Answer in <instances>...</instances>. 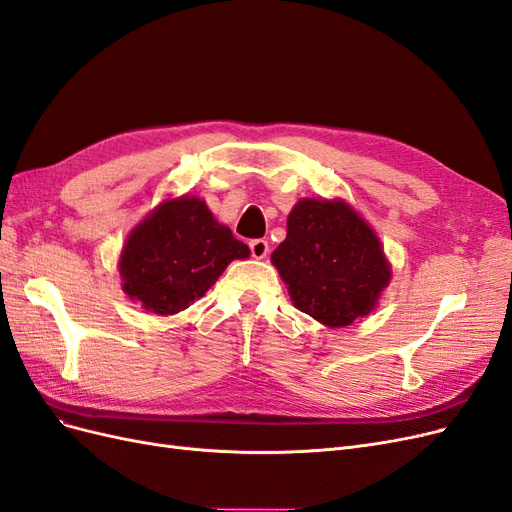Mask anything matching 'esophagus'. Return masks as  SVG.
I'll use <instances>...</instances> for the list:
<instances>
[{
    "instance_id": "obj_1",
    "label": "esophagus",
    "mask_w": 512,
    "mask_h": 512,
    "mask_svg": "<svg viewBox=\"0 0 512 512\" xmlns=\"http://www.w3.org/2000/svg\"><path fill=\"white\" fill-rule=\"evenodd\" d=\"M250 250H252V256L256 260H262V258H267V254H269V243L264 239H254L250 243Z\"/></svg>"
}]
</instances>
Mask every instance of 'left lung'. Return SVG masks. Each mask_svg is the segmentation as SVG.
<instances>
[{
  "label": "left lung",
  "mask_w": 512,
  "mask_h": 512,
  "mask_svg": "<svg viewBox=\"0 0 512 512\" xmlns=\"http://www.w3.org/2000/svg\"><path fill=\"white\" fill-rule=\"evenodd\" d=\"M286 239L271 254L298 311L326 328L373 313L392 281L375 228L345 199H298Z\"/></svg>",
  "instance_id": "8db88e82"
}]
</instances>
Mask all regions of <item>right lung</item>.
<instances>
[{
  "instance_id": "right-lung-1",
  "label": "right lung",
  "mask_w": 512,
  "mask_h": 512,
  "mask_svg": "<svg viewBox=\"0 0 512 512\" xmlns=\"http://www.w3.org/2000/svg\"><path fill=\"white\" fill-rule=\"evenodd\" d=\"M250 248L197 195L167 197L135 224L118 256L120 288L154 315H175L201 298Z\"/></svg>"
}]
</instances>
